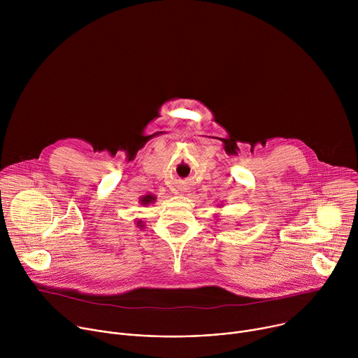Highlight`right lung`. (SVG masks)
Listing matches in <instances>:
<instances>
[{"instance_id":"add662e5","label":"right lung","mask_w":358,"mask_h":358,"mask_svg":"<svg viewBox=\"0 0 358 358\" xmlns=\"http://www.w3.org/2000/svg\"><path fill=\"white\" fill-rule=\"evenodd\" d=\"M140 202L143 203V206H148V203H151V202H156V195H151V194L148 195V194H147V195H144V196L140 198ZM137 227H138V228H143L144 225H143L141 221H137Z\"/></svg>"}]
</instances>
